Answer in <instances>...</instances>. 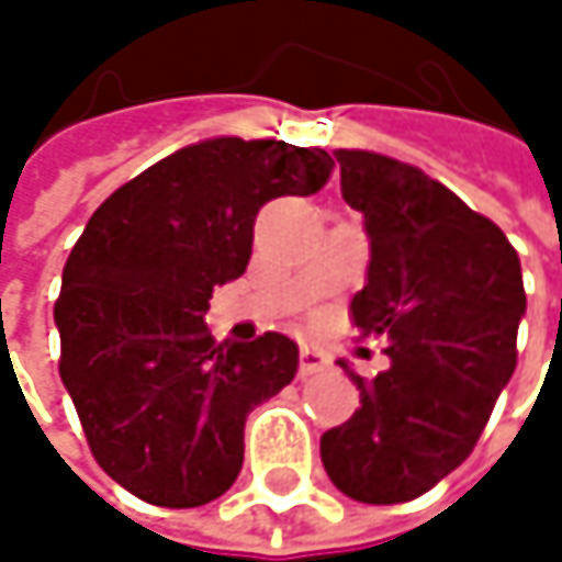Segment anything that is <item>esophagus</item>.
<instances>
[{"label": "esophagus", "instance_id": "obj_1", "mask_svg": "<svg viewBox=\"0 0 562 562\" xmlns=\"http://www.w3.org/2000/svg\"><path fill=\"white\" fill-rule=\"evenodd\" d=\"M325 368H328V355L318 351V348L302 345V351H299V374L308 378V374H318V371H325Z\"/></svg>", "mask_w": 562, "mask_h": 562}]
</instances>
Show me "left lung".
<instances>
[{
    "label": "left lung",
    "mask_w": 562,
    "mask_h": 562,
    "mask_svg": "<svg viewBox=\"0 0 562 562\" xmlns=\"http://www.w3.org/2000/svg\"><path fill=\"white\" fill-rule=\"evenodd\" d=\"M335 159L371 237L351 318L361 338L387 341L391 368L351 374L361 409L322 436V465L355 502L403 505L472 456L514 374L520 260L495 221L436 178L361 149Z\"/></svg>",
    "instance_id": "obj_1"
}]
</instances>
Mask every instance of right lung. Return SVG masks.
<instances>
[{
    "label": "right lung",
    "mask_w": 562,
    "mask_h": 562,
    "mask_svg": "<svg viewBox=\"0 0 562 562\" xmlns=\"http://www.w3.org/2000/svg\"><path fill=\"white\" fill-rule=\"evenodd\" d=\"M325 149L207 139L116 188L74 244L55 322L60 381L100 469L159 507L221 498L244 465L247 413L295 378L299 348L267 331L214 341V285L244 277L260 207L315 194Z\"/></svg>",
    "instance_id": "1"
}]
</instances>
